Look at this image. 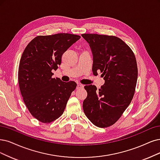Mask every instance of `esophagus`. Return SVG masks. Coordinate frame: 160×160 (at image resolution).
Here are the masks:
<instances>
[{"label":"esophagus","mask_w":160,"mask_h":160,"mask_svg":"<svg viewBox=\"0 0 160 160\" xmlns=\"http://www.w3.org/2000/svg\"><path fill=\"white\" fill-rule=\"evenodd\" d=\"M84 88V86L82 84H77V86H76L77 89H80V88Z\"/></svg>","instance_id":"obj_1"}]
</instances>
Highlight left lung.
Listing matches in <instances>:
<instances>
[{"instance_id": "1", "label": "left lung", "mask_w": 160, "mask_h": 160, "mask_svg": "<svg viewBox=\"0 0 160 160\" xmlns=\"http://www.w3.org/2000/svg\"><path fill=\"white\" fill-rule=\"evenodd\" d=\"M93 55L92 72L102 73L105 84L97 90L84 86L87 98L83 102L86 116L94 125L108 127L121 117L133 98L138 78L135 55L131 49L115 36L82 34Z\"/></svg>"}]
</instances>
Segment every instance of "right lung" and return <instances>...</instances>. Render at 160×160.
<instances>
[{"label": "right lung", "instance_id": "add662e5", "mask_svg": "<svg viewBox=\"0 0 160 160\" xmlns=\"http://www.w3.org/2000/svg\"><path fill=\"white\" fill-rule=\"evenodd\" d=\"M70 33L39 35L26 46L18 70L20 90L27 108L38 121L49 123L61 117L76 88L74 81L52 78L63 53L80 39Z\"/></svg>", "mask_w": 160, "mask_h": 160}]
</instances>
